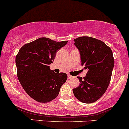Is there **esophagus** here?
<instances>
[{
	"mask_svg": "<svg viewBox=\"0 0 129 129\" xmlns=\"http://www.w3.org/2000/svg\"><path fill=\"white\" fill-rule=\"evenodd\" d=\"M68 78H69V79H71V78H72L73 77H72V76L70 75H68Z\"/></svg>",
	"mask_w": 129,
	"mask_h": 129,
	"instance_id": "esophagus-1",
	"label": "esophagus"
}]
</instances>
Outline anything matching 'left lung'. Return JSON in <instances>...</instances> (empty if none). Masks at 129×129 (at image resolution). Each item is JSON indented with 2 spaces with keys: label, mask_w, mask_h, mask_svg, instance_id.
<instances>
[{
  "label": "left lung",
  "mask_w": 129,
  "mask_h": 129,
  "mask_svg": "<svg viewBox=\"0 0 129 129\" xmlns=\"http://www.w3.org/2000/svg\"><path fill=\"white\" fill-rule=\"evenodd\" d=\"M74 41L81 65L88 72L83 78L78 77L80 84L73 93L82 103L95 102L105 93L110 82L114 66L112 51L104 42L93 38L82 36Z\"/></svg>",
  "instance_id": "8db88e82"
}]
</instances>
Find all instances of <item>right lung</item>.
Instances as JSON below:
<instances>
[{"mask_svg": "<svg viewBox=\"0 0 129 129\" xmlns=\"http://www.w3.org/2000/svg\"><path fill=\"white\" fill-rule=\"evenodd\" d=\"M68 41L41 38L25 44L15 57L17 77L25 91L36 101L47 103L57 98L67 75L54 72L50 65Z\"/></svg>", "mask_w": 129, "mask_h": 129, "instance_id": "obj_1", "label": "right lung"}]
</instances>
